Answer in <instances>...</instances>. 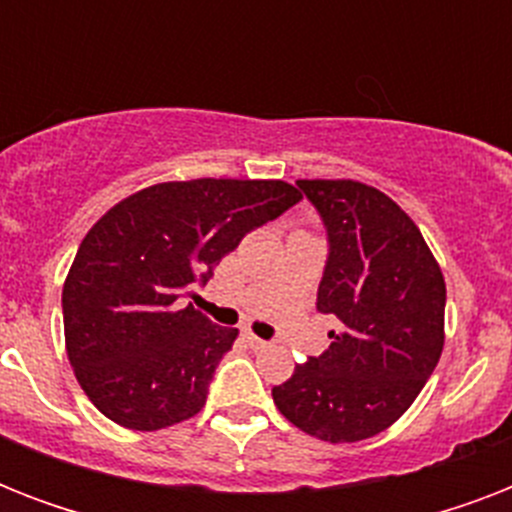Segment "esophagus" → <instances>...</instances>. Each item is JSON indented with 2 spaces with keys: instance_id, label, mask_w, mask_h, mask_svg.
I'll list each match as a JSON object with an SVG mask.
<instances>
[{
  "instance_id": "34e87169",
  "label": "esophagus",
  "mask_w": 512,
  "mask_h": 512,
  "mask_svg": "<svg viewBox=\"0 0 512 512\" xmlns=\"http://www.w3.org/2000/svg\"><path fill=\"white\" fill-rule=\"evenodd\" d=\"M244 340H247L249 342V345H252V348H265V345H268V342H265V340H260V337H257V335H252V332H244Z\"/></svg>"
}]
</instances>
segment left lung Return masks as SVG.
<instances>
[{"mask_svg": "<svg viewBox=\"0 0 512 512\" xmlns=\"http://www.w3.org/2000/svg\"><path fill=\"white\" fill-rule=\"evenodd\" d=\"M319 209L329 257L316 308L342 332L273 388L295 428L353 444L390 428L420 396L444 350L446 284L414 220L358 180H297Z\"/></svg>", "mask_w": 512, "mask_h": 512, "instance_id": "left-lung-1", "label": "left lung"}]
</instances>
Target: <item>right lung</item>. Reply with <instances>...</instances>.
<instances>
[{
	"label": "right lung",
	"mask_w": 512,
	"mask_h": 512,
	"mask_svg": "<svg viewBox=\"0 0 512 512\" xmlns=\"http://www.w3.org/2000/svg\"><path fill=\"white\" fill-rule=\"evenodd\" d=\"M303 199L284 180L156 183L108 209L63 284L68 361L116 425L162 430L201 412L239 329L185 305L249 231Z\"/></svg>",
	"instance_id": "1"
}]
</instances>
